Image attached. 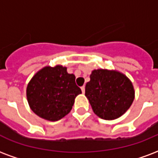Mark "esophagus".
Listing matches in <instances>:
<instances>
[{"label": "esophagus", "instance_id": "34e87169", "mask_svg": "<svg viewBox=\"0 0 158 158\" xmlns=\"http://www.w3.org/2000/svg\"><path fill=\"white\" fill-rule=\"evenodd\" d=\"M81 90H82V92H83V94H84V92H85V87H84V86H82Z\"/></svg>", "mask_w": 158, "mask_h": 158}]
</instances>
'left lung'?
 I'll use <instances>...</instances> for the list:
<instances>
[{"label":"left lung","mask_w":158,"mask_h":158,"mask_svg":"<svg viewBox=\"0 0 158 158\" xmlns=\"http://www.w3.org/2000/svg\"><path fill=\"white\" fill-rule=\"evenodd\" d=\"M85 96L94 113L105 120H114L127 111L135 98L132 82L117 70L94 69L85 85Z\"/></svg>","instance_id":"left-lung-1"}]
</instances>
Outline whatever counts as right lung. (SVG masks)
<instances>
[{"label": "right lung", "mask_w": 158, "mask_h": 158, "mask_svg": "<svg viewBox=\"0 0 158 158\" xmlns=\"http://www.w3.org/2000/svg\"><path fill=\"white\" fill-rule=\"evenodd\" d=\"M82 93L75 76L62 65L45 66L28 83L26 98L32 111L48 121H58L71 111L76 96Z\"/></svg>", "instance_id": "add662e5"}]
</instances>
